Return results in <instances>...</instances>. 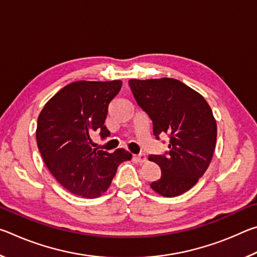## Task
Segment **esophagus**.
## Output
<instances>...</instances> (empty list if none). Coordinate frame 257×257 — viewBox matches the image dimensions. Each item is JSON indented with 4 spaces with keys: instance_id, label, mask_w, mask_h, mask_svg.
Segmentation results:
<instances>
[{
    "instance_id": "obj_1",
    "label": "esophagus",
    "mask_w": 257,
    "mask_h": 257,
    "mask_svg": "<svg viewBox=\"0 0 257 257\" xmlns=\"http://www.w3.org/2000/svg\"><path fill=\"white\" fill-rule=\"evenodd\" d=\"M134 159L137 161L138 163H145L146 161H147V158H146V155L145 154H138V155H135L134 156Z\"/></svg>"
}]
</instances>
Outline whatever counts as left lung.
I'll return each mask as SVG.
<instances>
[{
  "instance_id": "obj_1",
  "label": "left lung",
  "mask_w": 257,
  "mask_h": 257,
  "mask_svg": "<svg viewBox=\"0 0 257 257\" xmlns=\"http://www.w3.org/2000/svg\"><path fill=\"white\" fill-rule=\"evenodd\" d=\"M138 105L153 122V134H168L167 155H150L161 169L151 188L176 197L196 185L211 163L216 144V121L201 94L173 78L130 79Z\"/></svg>"
}]
</instances>
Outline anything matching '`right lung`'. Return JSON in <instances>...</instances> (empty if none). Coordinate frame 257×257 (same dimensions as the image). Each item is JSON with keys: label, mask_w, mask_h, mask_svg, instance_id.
I'll return each instance as SVG.
<instances>
[{"label": "right lung", "mask_w": 257, "mask_h": 257, "mask_svg": "<svg viewBox=\"0 0 257 257\" xmlns=\"http://www.w3.org/2000/svg\"><path fill=\"white\" fill-rule=\"evenodd\" d=\"M122 81L71 82L43 107L37 119L38 150L53 177L78 196L96 198L105 193L120 163L132 160L124 149L114 153L95 147V132L110 136L105 122L108 104Z\"/></svg>", "instance_id": "1"}]
</instances>
